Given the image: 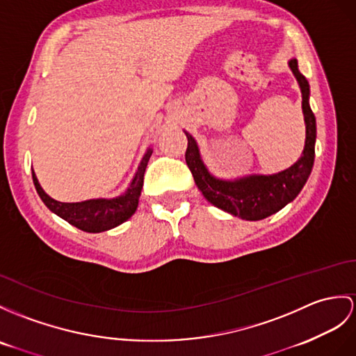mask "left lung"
<instances>
[{"instance_id":"8db88e82","label":"left lung","mask_w":356,"mask_h":356,"mask_svg":"<svg viewBox=\"0 0 356 356\" xmlns=\"http://www.w3.org/2000/svg\"><path fill=\"white\" fill-rule=\"evenodd\" d=\"M302 93V111L305 120V146L300 159L289 169L273 175H246L225 179L213 175L202 160L195 137L187 136L186 163L192 172L197 188L208 202L245 220H261L290 204L305 186L313 170L316 148V116L309 107V84L299 72L298 60L289 62Z\"/></svg>"}]
</instances>
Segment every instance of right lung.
<instances>
[{
	"label": "right lung",
	"mask_w": 356,
	"mask_h": 356,
	"mask_svg": "<svg viewBox=\"0 0 356 356\" xmlns=\"http://www.w3.org/2000/svg\"><path fill=\"white\" fill-rule=\"evenodd\" d=\"M152 155V148L146 149L142 161L134 173L131 183L122 195L116 197L88 199L81 202H60L45 193L39 184L36 173L33 170V183L40 199L51 211L57 214L72 227L86 232H102L119 227L136 213L138 197L143 187V175Z\"/></svg>",
	"instance_id": "add662e5"
}]
</instances>
